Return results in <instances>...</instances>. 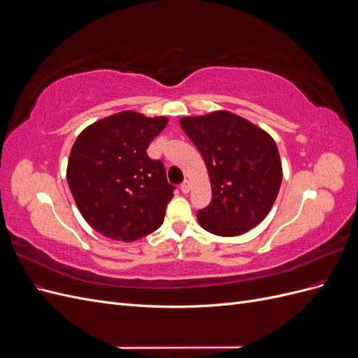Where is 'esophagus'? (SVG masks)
<instances>
[{
	"instance_id": "1",
	"label": "esophagus",
	"mask_w": 358,
	"mask_h": 358,
	"mask_svg": "<svg viewBox=\"0 0 358 358\" xmlns=\"http://www.w3.org/2000/svg\"><path fill=\"white\" fill-rule=\"evenodd\" d=\"M189 189H191V182L187 179V180H183L182 182V185H180V191L183 192V194H188L189 192Z\"/></svg>"
}]
</instances>
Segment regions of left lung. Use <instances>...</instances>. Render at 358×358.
Segmentation results:
<instances>
[{
	"instance_id": "obj_1",
	"label": "left lung",
	"mask_w": 358,
	"mask_h": 358,
	"mask_svg": "<svg viewBox=\"0 0 358 358\" xmlns=\"http://www.w3.org/2000/svg\"><path fill=\"white\" fill-rule=\"evenodd\" d=\"M179 122L200 150L212 185V201L199 210V224L222 237L254 229L272 209L282 182L275 140L227 110L185 116Z\"/></svg>"
}]
</instances>
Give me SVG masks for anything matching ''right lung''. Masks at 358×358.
I'll return each mask as SVG.
<instances>
[{"mask_svg": "<svg viewBox=\"0 0 358 358\" xmlns=\"http://www.w3.org/2000/svg\"><path fill=\"white\" fill-rule=\"evenodd\" d=\"M169 117L119 112L86 127L71 148L67 182L85 221L113 241L134 242L164 221L175 187L146 154Z\"/></svg>", "mask_w": 358, "mask_h": 358, "instance_id": "right-lung-1", "label": "right lung"}]
</instances>
